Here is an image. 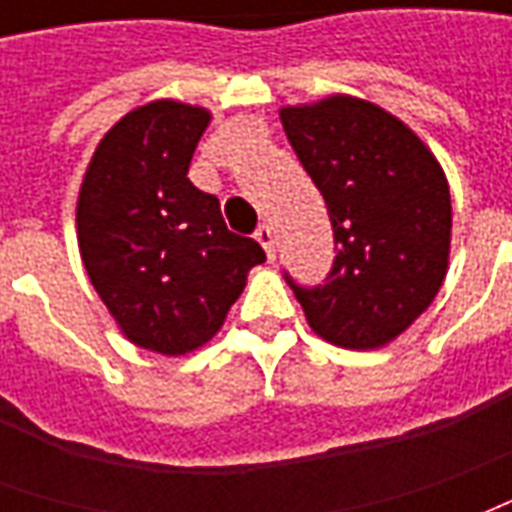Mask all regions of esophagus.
I'll list each match as a JSON object with an SVG mask.
<instances>
[{
    "mask_svg": "<svg viewBox=\"0 0 512 512\" xmlns=\"http://www.w3.org/2000/svg\"><path fill=\"white\" fill-rule=\"evenodd\" d=\"M255 238H257V244L266 249L268 260H274V230H271L268 224H260V227L255 230Z\"/></svg>",
    "mask_w": 512,
    "mask_h": 512,
    "instance_id": "34e87169",
    "label": "esophagus"
}]
</instances>
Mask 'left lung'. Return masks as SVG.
<instances>
[{
	"mask_svg": "<svg viewBox=\"0 0 512 512\" xmlns=\"http://www.w3.org/2000/svg\"><path fill=\"white\" fill-rule=\"evenodd\" d=\"M279 120L326 200L337 249L323 285L301 288L288 277L307 323L351 351L392 343L447 277L452 205L444 169L403 120L362 98L282 106Z\"/></svg>",
	"mask_w": 512,
	"mask_h": 512,
	"instance_id": "obj_1",
	"label": "left lung"
}]
</instances>
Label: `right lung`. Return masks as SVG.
I'll use <instances>...</instances> for the list:
<instances>
[{
    "instance_id": "right-lung-1",
    "label": "right lung",
    "mask_w": 512,
    "mask_h": 512,
    "mask_svg": "<svg viewBox=\"0 0 512 512\" xmlns=\"http://www.w3.org/2000/svg\"><path fill=\"white\" fill-rule=\"evenodd\" d=\"M208 123V109L169 98L136 106L98 142L76 202L93 288L131 343L164 356L208 343L266 260L186 178Z\"/></svg>"
}]
</instances>
